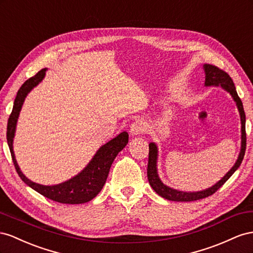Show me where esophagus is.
<instances>
[{
    "label": "esophagus",
    "mask_w": 253,
    "mask_h": 253,
    "mask_svg": "<svg viewBox=\"0 0 253 253\" xmlns=\"http://www.w3.org/2000/svg\"><path fill=\"white\" fill-rule=\"evenodd\" d=\"M146 129H147V124L145 122L142 120H136L130 126V133L132 135H136V134L145 132Z\"/></svg>",
    "instance_id": "34e87169"
}]
</instances>
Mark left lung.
I'll use <instances>...</instances> for the list:
<instances>
[{"mask_svg": "<svg viewBox=\"0 0 253 253\" xmlns=\"http://www.w3.org/2000/svg\"><path fill=\"white\" fill-rule=\"evenodd\" d=\"M204 70L206 73V82L205 85H216L221 86L222 89H225L227 92H229L231 96L233 97L234 102L236 103L237 109H239L240 115H241V122H242V145H241V153L239 155V158L234 164V167L231 169L227 174L223 176L219 181L214 184L213 186L209 187V189L205 191L199 192H182L171 189V187L163 184V182L158 176L157 171V159H158V148L155 143L149 144V153H148V165H147V178L150 186L153 187L154 191L160 195L161 197L171 200V201H194L198 199H203L206 197L211 196L217 191L219 187L225 183L227 180L234 174V171L240 168V165L243 161L245 151H246V115H245L243 103L237 95V92L235 89V85L233 84L232 78L229 76L228 73L225 71L220 70L219 68L212 66V64H205Z\"/></svg>", "mask_w": 253, "mask_h": 253, "instance_id": "1", "label": "left lung"}]
</instances>
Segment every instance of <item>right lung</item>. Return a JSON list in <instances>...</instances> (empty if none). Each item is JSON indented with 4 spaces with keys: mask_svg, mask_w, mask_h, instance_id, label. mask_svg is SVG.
<instances>
[{
    "mask_svg": "<svg viewBox=\"0 0 253 253\" xmlns=\"http://www.w3.org/2000/svg\"><path fill=\"white\" fill-rule=\"evenodd\" d=\"M45 71L46 69H42L35 76L27 79L21 85V88L17 93L16 99H14L12 111L9 115L8 123H7V143H8L10 149L12 162L20 178L28 186H31L33 190L43 195L44 197L60 204L78 205L88 203V201L92 200L102 191L113 160L120 151L127 145L128 133L126 131L122 132L111 141L106 143L105 145H103L96 151L95 156L92 158L89 164L79 174L71 178L68 181L55 185H42L27 179L23 175V172L20 170L19 165L16 161V157H14L12 149V142L19 113L24 103V99L28 94V92L44 78Z\"/></svg>",
    "mask_w": 253,
    "mask_h": 253,
    "instance_id": "1",
    "label": "right lung"
}]
</instances>
